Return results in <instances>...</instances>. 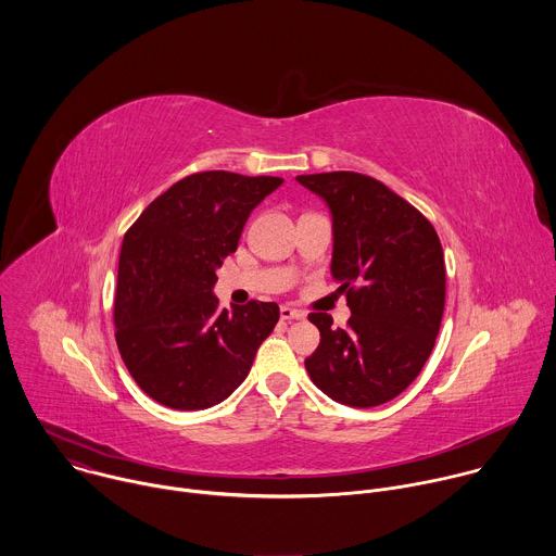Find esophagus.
Wrapping results in <instances>:
<instances>
[{"label":"esophagus","instance_id":"obj_1","mask_svg":"<svg viewBox=\"0 0 556 556\" xmlns=\"http://www.w3.org/2000/svg\"><path fill=\"white\" fill-rule=\"evenodd\" d=\"M279 314L283 321H299V319H305V312L303 309H296V307H290V305H281L279 307Z\"/></svg>","mask_w":556,"mask_h":556}]
</instances>
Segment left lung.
<instances>
[{
  "instance_id": "1",
  "label": "left lung",
  "mask_w": 556,
  "mask_h": 556,
  "mask_svg": "<svg viewBox=\"0 0 556 556\" xmlns=\"http://www.w3.org/2000/svg\"><path fill=\"white\" fill-rule=\"evenodd\" d=\"M332 215V277L345 292L348 328L312 312L321 343L305 358L312 382L332 401L376 407L403 393L440 332L446 270L431 222L382 182L332 172L296 176Z\"/></svg>"
}]
</instances>
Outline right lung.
I'll return each mask as SVG.
<instances>
[{"instance_id": "right-lung-1", "label": "right lung", "mask_w": 556, "mask_h": 556, "mask_svg": "<svg viewBox=\"0 0 556 556\" xmlns=\"http://www.w3.org/2000/svg\"><path fill=\"white\" fill-rule=\"evenodd\" d=\"M281 178L202 172L157 195L125 232L114 296L118 352L138 387L172 409H208L244 382L279 305L217 307L213 286L251 211Z\"/></svg>"}]
</instances>
